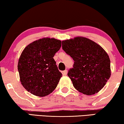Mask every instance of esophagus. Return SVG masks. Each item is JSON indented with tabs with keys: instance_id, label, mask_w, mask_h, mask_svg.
Listing matches in <instances>:
<instances>
[{
	"instance_id": "34e87169",
	"label": "esophagus",
	"mask_w": 124,
	"mask_h": 124,
	"mask_svg": "<svg viewBox=\"0 0 124 124\" xmlns=\"http://www.w3.org/2000/svg\"><path fill=\"white\" fill-rule=\"evenodd\" d=\"M67 73H68L67 70H65L62 71V74L63 75H67Z\"/></svg>"
}]
</instances>
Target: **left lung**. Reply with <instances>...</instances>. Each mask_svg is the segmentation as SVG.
Returning a JSON list of instances; mask_svg holds the SVG:
<instances>
[{
	"label": "left lung",
	"mask_w": 124,
	"mask_h": 124,
	"mask_svg": "<svg viewBox=\"0 0 124 124\" xmlns=\"http://www.w3.org/2000/svg\"><path fill=\"white\" fill-rule=\"evenodd\" d=\"M62 48L74 61L68 75L75 88L86 95L101 90L111 76L110 60L105 50L83 37L62 41Z\"/></svg>",
	"instance_id": "8db88e82"
}]
</instances>
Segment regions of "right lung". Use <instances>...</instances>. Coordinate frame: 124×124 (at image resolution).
Returning a JSON list of instances; mask_svg holds the SVG:
<instances>
[{"mask_svg":"<svg viewBox=\"0 0 124 124\" xmlns=\"http://www.w3.org/2000/svg\"><path fill=\"white\" fill-rule=\"evenodd\" d=\"M61 46L60 40L47 37L33 41L24 48L18 70L21 84L28 92L44 97L56 88L62 74L53 57Z\"/></svg>","mask_w":124,"mask_h":124,"instance_id":"right-lung-1","label":"right lung"}]
</instances>
